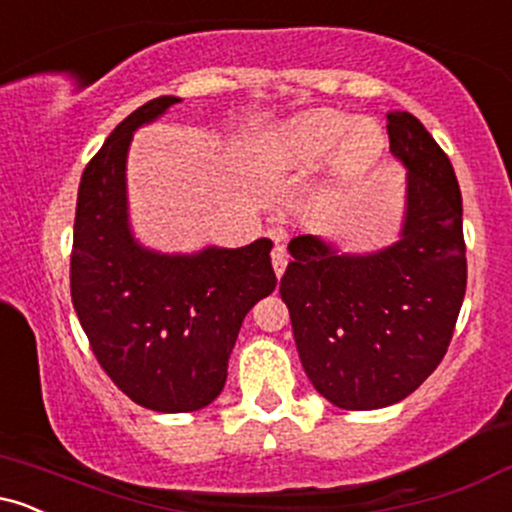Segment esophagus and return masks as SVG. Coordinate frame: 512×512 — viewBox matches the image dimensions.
I'll use <instances>...</instances> for the list:
<instances>
[{"label": "esophagus", "mask_w": 512, "mask_h": 512, "mask_svg": "<svg viewBox=\"0 0 512 512\" xmlns=\"http://www.w3.org/2000/svg\"><path fill=\"white\" fill-rule=\"evenodd\" d=\"M286 264H289V252H286L284 245H276V248L272 250V267H274L276 276L284 274Z\"/></svg>", "instance_id": "esophagus-1"}]
</instances>
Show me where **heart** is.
I'll return each instance as SVG.
<instances>
[{"label":"heart","mask_w":512,"mask_h":512,"mask_svg":"<svg viewBox=\"0 0 512 512\" xmlns=\"http://www.w3.org/2000/svg\"><path fill=\"white\" fill-rule=\"evenodd\" d=\"M383 132L373 120L322 108L293 120L279 137V156L289 168L315 170L334 156L339 180H356L383 154Z\"/></svg>","instance_id":"b5f03b06"}]
</instances>
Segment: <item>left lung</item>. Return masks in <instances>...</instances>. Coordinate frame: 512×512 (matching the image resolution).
Returning <instances> with one entry per match:
<instances>
[{
    "instance_id": "1",
    "label": "left lung",
    "mask_w": 512,
    "mask_h": 512,
    "mask_svg": "<svg viewBox=\"0 0 512 512\" xmlns=\"http://www.w3.org/2000/svg\"><path fill=\"white\" fill-rule=\"evenodd\" d=\"M387 134L407 168L397 243L346 255L298 236L279 286L305 375L334 407L351 411L390 407L424 383L448 351L467 289L450 158L411 113H387Z\"/></svg>"
}]
</instances>
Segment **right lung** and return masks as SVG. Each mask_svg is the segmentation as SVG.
<instances>
[{"instance_id":"1","label":"right lung","mask_w":512,"mask_h":512,"mask_svg":"<svg viewBox=\"0 0 512 512\" xmlns=\"http://www.w3.org/2000/svg\"><path fill=\"white\" fill-rule=\"evenodd\" d=\"M175 96L144 103L117 125L81 175L72 248V303L93 354L139 407L182 414L221 395L245 315L276 286L272 240L166 255L129 226L132 134Z\"/></svg>"}]
</instances>
